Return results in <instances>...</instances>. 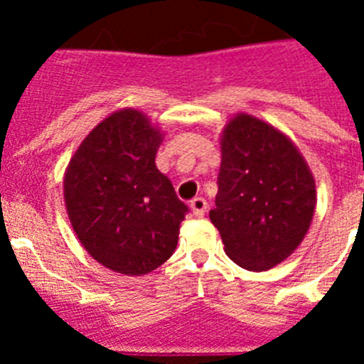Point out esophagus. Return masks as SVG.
<instances>
[{"label": "esophagus", "instance_id": "esophagus-1", "mask_svg": "<svg viewBox=\"0 0 364 364\" xmlns=\"http://www.w3.org/2000/svg\"><path fill=\"white\" fill-rule=\"evenodd\" d=\"M205 210H208V202H205V198L202 197H197L193 198L191 200V211L195 217H202V215L205 213Z\"/></svg>", "mask_w": 364, "mask_h": 364}]
</instances>
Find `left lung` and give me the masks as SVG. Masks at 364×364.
I'll return each instance as SVG.
<instances>
[{
	"mask_svg": "<svg viewBox=\"0 0 364 364\" xmlns=\"http://www.w3.org/2000/svg\"><path fill=\"white\" fill-rule=\"evenodd\" d=\"M220 149L210 218L233 262L264 272L304 239L315 210L314 176L284 134L250 114L228 124Z\"/></svg>",
	"mask_w": 364,
	"mask_h": 364,
	"instance_id": "left-lung-1",
	"label": "left lung"
}]
</instances>
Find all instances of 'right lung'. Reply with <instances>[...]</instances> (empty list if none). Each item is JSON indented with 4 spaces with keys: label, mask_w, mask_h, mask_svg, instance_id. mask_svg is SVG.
Masks as SVG:
<instances>
[{
    "label": "right lung",
    "mask_w": 364,
    "mask_h": 364,
    "mask_svg": "<svg viewBox=\"0 0 364 364\" xmlns=\"http://www.w3.org/2000/svg\"><path fill=\"white\" fill-rule=\"evenodd\" d=\"M160 138L142 112H114L87 134L63 180L80 242L100 264L124 275L162 266L189 213L154 166Z\"/></svg>",
    "instance_id": "1"
}]
</instances>
